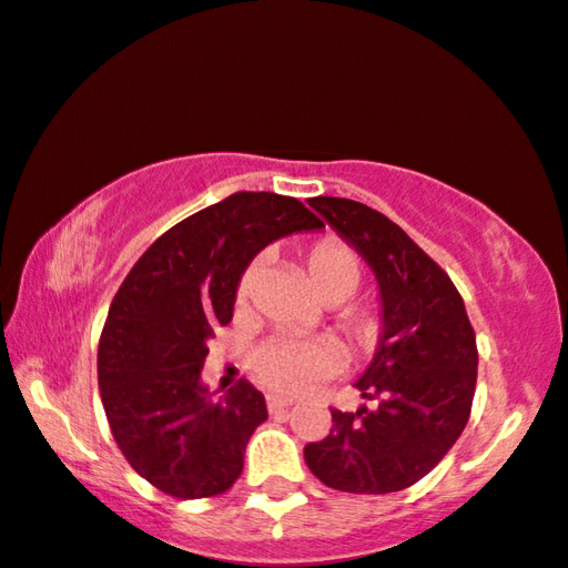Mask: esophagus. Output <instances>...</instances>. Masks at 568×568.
Returning <instances> with one entry per match:
<instances>
[{
	"label": "esophagus",
	"instance_id": "esophagus-1",
	"mask_svg": "<svg viewBox=\"0 0 568 568\" xmlns=\"http://www.w3.org/2000/svg\"><path fill=\"white\" fill-rule=\"evenodd\" d=\"M293 402L291 399H283V396H266V407H270V413H285V409H291Z\"/></svg>",
	"mask_w": 568,
	"mask_h": 568
}]
</instances>
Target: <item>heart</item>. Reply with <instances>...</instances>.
<instances>
[{
  "label": "heart",
  "instance_id": "b5f03b06",
  "mask_svg": "<svg viewBox=\"0 0 568 568\" xmlns=\"http://www.w3.org/2000/svg\"><path fill=\"white\" fill-rule=\"evenodd\" d=\"M312 288L323 302H346L359 288L362 264L349 245L338 241H323L310 251L306 258ZM258 262L243 272L237 283V304H245L256 288ZM349 331L362 344H371L378 325L371 314L349 317ZM338 352L323 341H306L293 336H275L256 346L251 354V371L266 388L285 396L310 394L314 386L331 378L338 371Z\"/></svg>",
  "mask_w": 568,
  "mask_h": 568
}]
</instances>
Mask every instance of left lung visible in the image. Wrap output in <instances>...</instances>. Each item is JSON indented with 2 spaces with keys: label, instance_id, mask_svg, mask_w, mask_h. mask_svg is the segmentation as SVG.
Returning <instances> with one entry per match:
<instances>
[{
  "label": "left lung",
  "instance_id": "1",
  "mask_svg": "<svg viewBox=\"0 0 568 568\" xmlns=\"http://www.w3.org/2000/svg\"><path fill=\"white\" fill-rule=\"evenodd\" d=\"M310 206L365 258L378 283L381 333L371 365L354 381L373 409L333 413L323 442L304 447L320 481L354 495L413 487L466 428L476 388V333L447 272L392 219L349 197Z\"/></svg>",
  "mask_w": 568,
  "mask_h": 568
}]
</instances>
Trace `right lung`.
Instances as JSON below:
<instances>
[{
	"instance_id": "right-lung-1",
	"label": "right lung",
	"mask_w": 568,
	"mask_h": 568,
	"mask_svg": "<svg viewBox=\"0 0 568 568\" xmlns=\"http://www.w3.org/2000/svg\"><path fill=\"white\" fill-rule=\"evenodd\" d=\"M323 227L296 197L235 193L163 232L121 283L100 336L98 384L115 444L153 487L197 500L241 476L266 402L248 381L214 399L201 378L209 338L232 320L258 251Z\"/></svg>"
}]
</instances>
